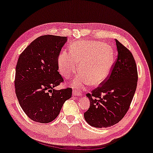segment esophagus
Wrapping results in <instances>:
<instances>
[{
    "mask_svg": "<svg viewBox=\"0 0 153 153\" xmlns=\"http://www.w3.org/2000/svg\"><path fill=\"white\" fill-rule=\"evenodd\" d=\"M72 94H73V95L79 96L81 94V92H80V91L79 90H74L73 91H72Z\"/></svg>",
    "mask_w": 153,
    "mask_h": 153,
    "instance_id": "34e87169",
    "label": "esophagus"
}]
</instances>
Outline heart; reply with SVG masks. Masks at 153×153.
<instances>
[{
    "instance_id": "1",
    "label": "heart",
    "mask_w": 153,
    "mask_h": 153,
    "mask_svg": "<svg viewBox=\"0 0 153 153\" xmlns=\"http://www.w3.org/2000/svg\"><path fill=\"white\" fill-rule=\"evenodd\" d=\"M113 59L112 49L107 44L94 41L79 42L71 46L70 53L63 52L59 56V70L65 79H70L78 70L80 63L82 74L74 79V85H96L107 76Z\"/></svg>"
}]
</instances>
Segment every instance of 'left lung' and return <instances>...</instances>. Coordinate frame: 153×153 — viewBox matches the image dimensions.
Segmentation results:
<instances>
[{"instance_id":"1","label":"left lung","mask_w":153,"mask_h":153,"mask_svg":"<svg viewBox=\"0 0 153 153\" xmlns=\"http://www.w3.org/2000/svg\"><path fill=\"white\" fill-rule=\"evenodd\" d=\"M117 57L99 86L86 94L90 107L84 113L91 126L106 128L117 124L128 111L136 88L138 74L132 53L116 39Z\"/></svg>"}]
</instances>
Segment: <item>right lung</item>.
Returning <instances> with one entry per match:
<instances>
[{"label":"right lung","mask_w":153,"mask_h":153,"mask_svg":"<svg viewBox=\"0 0 153 153\" xmlns=\"http://www.w3.org/2000/svg\"><path fill=\"white\" fill-rule=\"evenodd\" d=\"M66 42V37L40 36L18 59L14 81L16 96L27 116L37 123L54 120L63 103L72 96L71 88L54 89L63 82L58 72V57Z\"/></svg>","instance_id":"1"}]
</instances>
